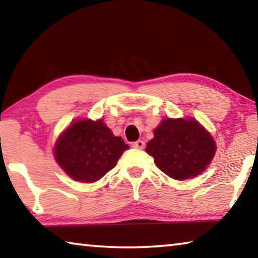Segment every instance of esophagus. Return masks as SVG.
I'll return each instance as SVG.
<instances>
[{
    "instance_id": "esophagus-1",
    "label": "esophagus",
    "mask_w": 258,
    "mask_h": 258,
    "mask_svg": "<svg viewBox=\"0 0 258 258\" xmlns=\"http://www.w3.org/2000/svg\"><path fill=\"white\" fill-rule=\"evenodd\" d=\"M132 147H133V148H135V149H145L146 143L143 142L142 140H139V141H137V142H134V143H133Z\"/></svg>"
}]
</instances>
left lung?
Segmentation results:
<instances>
[{
  "label": "left lung",
  "mask_w": 258,
  "mask_h": 258,
  "mask_svg": "<svg viewBox=\"0 0 258 258\" xmlns=\"http://www.w3.org/2000/svg\"><path fill=\"white\" fill-rule=\"evenodd\" d=\"M216 143L212 134L195 118H164L147 143L146 152L157 167L174 180L184 181L206 171Z\"/></svg>",
  "instance_id": "obj_1"
}]
</instances>
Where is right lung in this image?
I'll return each mask as SVG.
<instances>
[{
	"mask_svg": "<svg viewBox=\"0 0 258 258\" xmlns=\"http://www.w3.org/2000/svg\"><path fill=\"white\" fill-rule=\"evenodd\" d=\"M128 146L115 137L103 119H77L59 135L55 161L74 181L93 183L115 167Z\"/></svg>",
	"mask_w": 258,
	"mask_h": 258,
	"instance_id": "obj_1",
	"label": "right lung"
}]
</instances>
